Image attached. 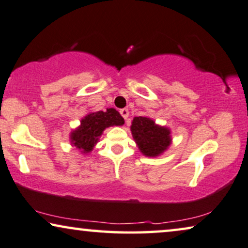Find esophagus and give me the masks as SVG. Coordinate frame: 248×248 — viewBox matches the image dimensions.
I'll return each mask as SVG.
<instances>
[{
    "instance_id": "esophagus-1",
    "label": "esophagus",
    "mask_w": 248,
    "mask_h": 248,
    "mask_svg": "<svg viewBox=\"0 0 248 248\" xmlns=\"http://www.w3.org/2000/svg\"><path fill=\"white\" fill-rule=\"evenodd\" d=\"M120 114L122 115V118H124V120L128 121V117H129V111H128L127 108H121Z\"/></svg>"
}]
</instances>
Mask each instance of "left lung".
<instances>
[{"mask_svg": "<svg viewBox=\"0 0 248 248\" xmlns=\"http://www.w3.org/2000/svg\"><path fill=\"white\" fill-rule=\"evenodd\" d=\"M130 130L138 148L145 156H158L171 144L169 128L158 126L147 117H135Z\"/></svg>", "mask_w": 248, "mask_h": 248, "instance_id": "obj_1", "label": "left lung"}]
</instances>
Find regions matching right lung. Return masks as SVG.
<instances>
[{
	"label": "right lung",
	"instance_id": "1",
	"mask_svg": "<svg viewBox=\"0 0 248 248\" xmlns=\"http://www.w3.org/2000/svg\"><path fill=\"white\" fill-rule=\"evenodd\" d=\"M124 124V118L114 108H107V111L92 112L81 119L80 126L70 135L71 144L81 153L87 154L93 151L105 128L111 126H122Z\"/></svg>",
	"mask_w": 248,
	"mask_h": 248
}]
</instances>
